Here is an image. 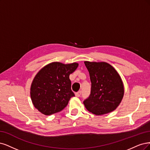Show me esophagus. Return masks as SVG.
<instances>
[{
  "label": "esophagus",
  "mask_w": 150,
  "mask_h": 150,
  "mask_svg": "<svg viewBox=\"0 0 150 150\" xmlns=\"http://www.w3.org/2000/svg\"><path fill=\"white\" fill-rule=\"evenodd\" d=\"M81 94V91H78V92L75 93V96H77V97H79V96H80Z\"/></svg>",
  "instance_id": "obj_1"
}]
</instances>
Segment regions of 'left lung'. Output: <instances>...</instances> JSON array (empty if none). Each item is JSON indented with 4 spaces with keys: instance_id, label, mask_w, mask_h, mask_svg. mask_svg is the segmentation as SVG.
<instances>
[{
    "instance_id": "8db88e82",
    "label": "left lung",
    "mask_w": 150,
    "mask_h": 150,
    "mask_svg": "<svg viewBox=\"0 0 150 150\" xmlns=\"http://www.w3.org/2000/svg\"><path fill=\"white\" fill-rule=\"evenodd\" d=\"M84 63L91 83L90 95L83 101L85 108L96 115L113 112L121 103L124 95L120 76L107 62Z\"/></svg>"
}]
</instances>
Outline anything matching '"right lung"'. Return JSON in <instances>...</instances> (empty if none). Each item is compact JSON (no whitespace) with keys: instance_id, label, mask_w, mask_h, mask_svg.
I'll list each match as a JSON object with an SVG mask.
<instances>
[{"instance_id":"1","label":"right lung","mask_w":150,"mask_h":150,"mask_svg":"<svg viewBox=\"0 0 150 150\" xmlns=\"http://www.w3.org/2000/svg\"><path fill=\"white\" fill-rule=\"evenodd\" d=\"M79 66L77 63L64 64L52 62L38 72L30 87L32 101L40 112L50 115L64 110L75 94L69 75Z\"/></svg>"}]
</instances>
